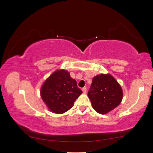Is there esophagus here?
<instances>
[{"label": "esophagus", "mask_w": 153, "mask_h": 153, "mask_svg": "<svg viewBox=\"0 0 153 153\" xmlns=\"http://www.w3.org/2000/svg\"><path fill=\"white\" fill-rule=\"evenodd\" d=\"M82 91L83 92H84V93H85L86 91H87V88L86 87H83L82 89Z\"/></svg>", "instance_id": "esophagus-1"}]
</instances>
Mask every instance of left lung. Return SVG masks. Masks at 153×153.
<instances>
[{
    "label": "left lung",
    "instance_id": "obj_1",
    "mask_svg": "<svg viewBox=\"0 0 153 153\" xmlns=\"http://www.w3.org/2000/svg\"><path fill=\"white\" fill-rule=\"evenodd\" d=\"M87 95L92 108L99 114H106L121 103L123 92L113 76L101 73L94 76Z\"/></svg>",
    "mask_w": 153,
    "mask_h": 153
}]
</instances>
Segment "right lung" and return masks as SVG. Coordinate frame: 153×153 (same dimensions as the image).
Instances as JSON below:
<instances>
[{"label":"right lung","instance_id":"obj_1","mask_svg":"<svg viewBox=\"0 0 153 153\" xmlns=\"http://www.w3.org/2000/svg\"><path fill=\"white\" fill-rule=\"evenodd\" d=\"M82 93L76 82L65 69H57L44 82L40 94L48 109L53 113H65Z\"/></svg>","mask_w":153,"mask_h":153}]
</instances>
